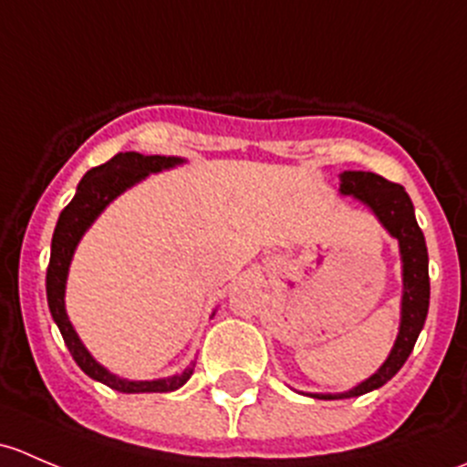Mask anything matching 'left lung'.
<instances>
[{
    "label": "left lung",
    "mask_w": 467,
    "mask_h": 467,
    "mask_svg": "<svg viewBox=\"0 0 467 467\" xmlns=\"http://www.w3.org/2000/svg\"><path fill=\"white\" fill-rule=\"evenodd\" d=\"M338 194L352 196L368 207L386 233L398 239L400 260H402V303H400V329L393 348L384 364L343 393H307L318 400H343L370 393L393 378L411 355L418 341L427 312H430V257H427L425 234L416 221V212L402 185L389 182L370 171L338 173Z\"/></svg>",
    "instance_id": "8db88e82"
}]
</instances>
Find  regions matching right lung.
Segmentation results:
<instances>
[{
    "label": "right lung",
    "instance_id": "1",
    "mask_svg": "<svg viewBox=\"0 0 467 467\" xmlns=\"http://www.w3.org/2000/svg\"><path fill=\"white\" fill-rule=\"evenodd\" d=\"M182 162L185 160L176 158V155H142L129 150V153H117L106 164L89 169L78 182L74 199L60 212L54 237H51V257L49 266H47V303H49L51 318L58 325L65 346L69 348L78 368L88 378L101 381V384L110 386L119 393H169V390L181 389L192 378L194 368H185L182 373L171 375V378L138 381L119 378V375L110 373L106 366L99 364L78 338L77 329H74L67 317V309H65V286H67L69 264H72L74 251H77L83 234L89 230V225L99 219V214L117 196L142 182L149 173H160ZM212 317H214V312H212Z\"/></svg>",
    "mask_w": 467,
    "mask_h": 467
}]
</instances>
